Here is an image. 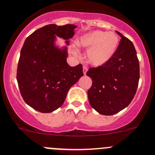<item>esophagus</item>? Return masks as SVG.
<instances>
[{"instance_id":"1","label":"esophagus","mask_w":155,"mask_h":155,"mask_svg":"<svg viewBox=\"0 0 155 155\" xmlns=\"http://www.w3.org/2000/svg\"><path fill=\"white\" fill-rule=\"evenodd\" d=\"M87 71V68H86V67H83V73H84V75H86Z\"/></svg>"}]
</instances>
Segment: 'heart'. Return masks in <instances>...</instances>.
I'll return each mask as SVG.
<instances>
[{"label":"heart","mask_w":155,"mask_h":155,"mask_svg":"<svg viewBox=\"0 0 155 155\" xmlns=\"http://www.w3.org/2000/svg\"><path fill=\"white\" fill-rule=\"evenodd\" d=\"M120 40L115 33L94 30L79 36L77 44L79 47L87 50V61L94 67H101L113 58L119 46ZM75 54L78 48L73 46Z\"/></svg>","instance_id":"heart-1"}]
</instances>
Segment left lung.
Instances as JSON below:
<instances>
[{
	"label": "left lung",
	"instance_id": "obj_1",
	"mask_svg": "<svg viewBox=\"0 0 155 155\" xmlns=\"http://www.w3.org/2000/svg\"><path fill=\"white\" fill-rule=\"evenodd\" d=\"M121 37L112 59L101 67L90 68L87 76L92 85L87 91L89 103L101 115H112L130 104L140 79V63L132 42L116 31Z\"/></svg>",
	"mask_w": 155,
	"mask_h": 155
}]
</instances>
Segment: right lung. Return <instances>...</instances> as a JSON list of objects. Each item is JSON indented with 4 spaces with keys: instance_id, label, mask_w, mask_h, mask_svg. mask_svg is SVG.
I'll return each mask as SVG.
<instances>
[{
    "instance_id": "add662e5",
    "label": "right lung",
    "mask_w": 155,
    "mask_h": 155,
    "mask_svg": "<svg viewBox=\"0 0 155 155\" xmlns=\"http://www.w3.org/2000/svg\"><path fill=\"white\" fill-rule=\"evenodd\" d=\"M74 25H47L25 41L17 68V82L25 102L38 112L48 113L61 107L68 91L83 76L82 65L70 67L68 47L56 46V37L74 35Z\"/></svg>"
}]
</instances>
